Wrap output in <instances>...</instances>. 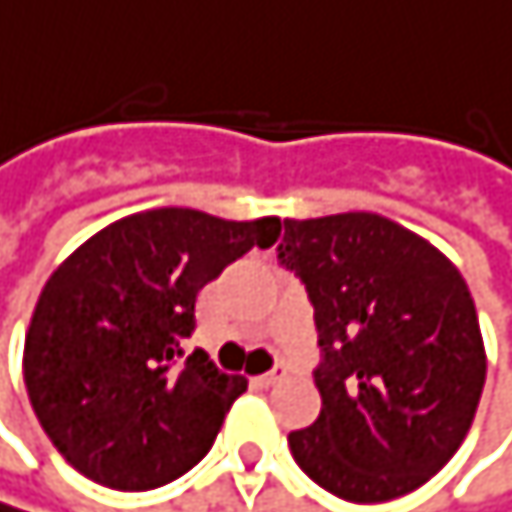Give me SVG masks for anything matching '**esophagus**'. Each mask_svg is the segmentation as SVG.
I'll list each match as a JSON object with an SVG mask.
<instances>
[{
	"label": "esophagus",
	"mask_w": 512,
	"mask_h": 512,
	"mask_svg": "<svg viewBox=\"0 0 512 512\" xmlns=\"http://www.w3.org/2000/svg\"><path fill=\"white\" fill-rule=\"evenodd\" d=\"M288 376V367L285 364H279L276 370H270V373H261V376H254V382L258 385H264V388H270V385H276V382H282Z\"/></svg>",
	"instance_id": "34e87169"
}]
</instances>
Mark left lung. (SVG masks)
Here are the masks:
<instances>
[{"label":"left lung","mask_w":512,"mask_h":512,"mask_svg":"<svg viewBox=\"0 0 512 512\" xmlns=\"http://www.w3.org/2000/svg\"><path fill=\"white\" fill-rule=\"evenodd\" d=\"M279 261L315 306L321 413L288 446L352 504L410 495L464 443L486 382L477 306L458 267L376 212L285 218Z\"/></svg>","instance_id":"8db88e82"}]
</instances>
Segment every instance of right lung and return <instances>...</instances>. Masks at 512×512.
<instances>
[{
  "label": "right lung",
  "instance_id": "add662e5",
  "mask_svg": "<svg viewBox=\"0 0 512 512\" xmlns=\"http://www.w3.org/2000/svg\"><path fill=\"white\" fill-rule=\"evenodd\" d=\"M279 233L273 215L224 221L163 206L102 227L51 273L26 331L23 382L78 473L145 492L209 452L248 382L200 349L181 361V343L197 324L200 288Z\"/></svg>",
  "mask_w": 512,
  "mask_h": 512
}]
</instances>
